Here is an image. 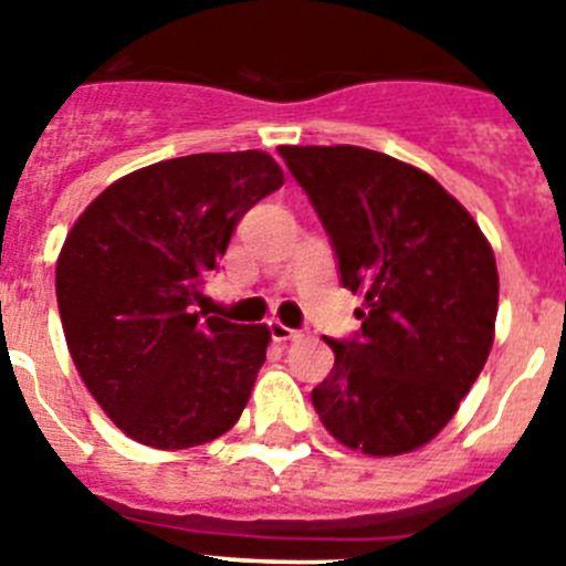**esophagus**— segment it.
I'll return each instance as SVG.
<instances>
[{
	"label": "esophagus",
	"mask_w": 566,
	"mask_h": 566,
	"mask_svg": "<svg viewBox=\"0 0 566 566\" xmlns=\"http://www.w3.org/2000/svg\"><path fill=\"white\" fill-rule=\"evenodd\" d=\"M269 334H272V339H277V343H286V339L303 337V332H300V328L283 326L280 319H272V323H269Z\"/></svg>",
	"instance_id": "1"
}]
</instances>
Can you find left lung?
Returning a JSON list of instances; mask_svg holds the SVG:
<instances>
[{
  "mask_svg": "<svg viewBox=\"0 0 566 566\" xmlns=\"http://www.w3.org/2000/svg\"><path fill=\"white\" fill-rule=\"evenodd\" d=\"M363 294L359 332L326 337L334 368L312 391L337 442L399 457L431 442L488 363L499 312L493 249L431 175L385 153L280 147Z\"/></svg>",
  "mask_w": 566,
  "mask_h": 566,
  "instance_id": "obj_1",
  "label": "left lung"
}]
</instances>
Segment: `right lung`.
Returning a JSON list of instances; mask_svg holds the SVG:
<instances>
[{
	"label": "right lung",
	"instance_id": "right-lung-1",
	"mask_svg": "<svg viewBox=\"0 0 566 566\" xmlns=\"http://www.w3.org/2000/svg\"><path fill=\"white\" fill-rule=\"evenodd\" d=\"M283 187L272 155L198 153L109 184L56 263L64 339L87 391L129 439L181 451L240 419L269 328L192 314L234 227Z\"/></svg>",
	"mask_w": 566,
	"mask_h": 566
}]
</instances>
